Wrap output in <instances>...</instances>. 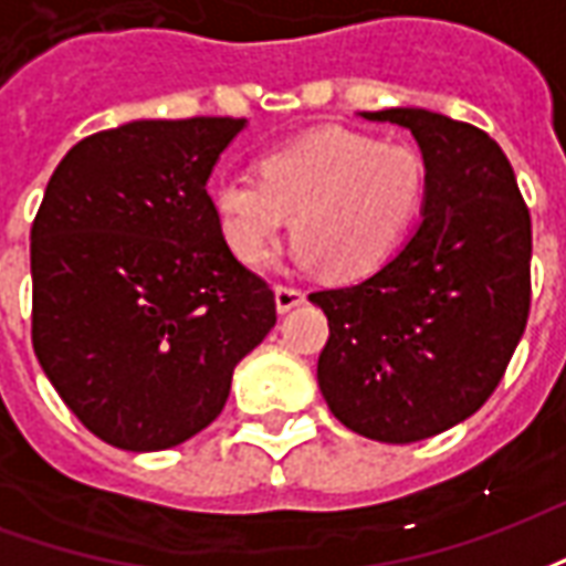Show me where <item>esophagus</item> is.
Here are the masks:
<instances>
[{
	"mask_svg": "<svg viewBox=\"0 0 566 566\" xmlns=\"http://www.w3.org/2000/svg\"><path fill=\"white\" fill-rule=\"evenodd\" d=\"M303 300H306V294H303L300 287H287V284H279V287H275V308H279V315L296 308Z\"/></svg>",
	"mask_w": 566,
	"mask_h": 566,
	"instance_id": "34e87169",
	"label": "esophagus"
}]
</instances>
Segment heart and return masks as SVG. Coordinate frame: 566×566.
Instances as JSON below:
<instances>
[{"instance_id":"1","label":"heart","mask_w":566,"mask_h":566,"mask_svg":"<svg viewBox=\"0 0 566 566\" xmlns=\"http://www.w3.org/2000/svg\"><path fill=\"white\" fill-rule=\"evenodd\" d=\"M427 169L403 142L364 133L312 129L258 160V178H227L211 187V214L223 245L254 266L270 258L291 227V260L333 279H364L403 245L421 214Z\"/></svg>"}]
</instances>
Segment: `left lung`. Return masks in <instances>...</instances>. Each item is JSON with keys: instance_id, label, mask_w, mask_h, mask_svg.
<instances>
[{"instance_id": "1", "label": "left lung", "mask_w": 566, "mask_h": 566, "mask_svg": "<svg viewBox=\"0 0 566 566\" xmlns=\"http://www.w3.org/2000/svg\"><path fill=\"white\" fill-rule=\"evenodd\" d=\"M412 133L421 223L364 282L308 300L327 315L318 388L360 437L406 446L461 424L503 379L531 308V214L506 154L427 108L360 112Z\"/></svg>"}]
</instances>
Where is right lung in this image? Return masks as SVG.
I'll return each instance as SVG.
<instances>
[{"label":"right lung","mask_w":566,"mask_h":566,"mask_svg":"<svg viewBox=\"0 0 566 566\" xmlns=\"http://www.w3.org/2000/svg\"><path fill=\"white\" fill-rule=\"evenodd\" d=\"M248 127L129 120L81 139L32 223V348L63 403L124 451H163L221 416L275 300L223 245L206 185Z\"/></svg>","instance_id":"obj_1"}]
</instances>
